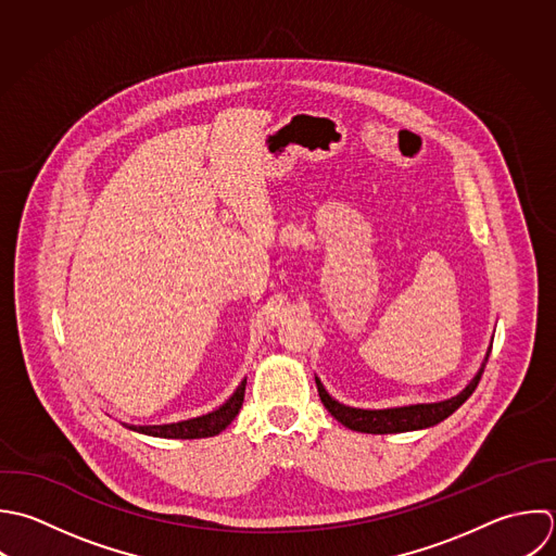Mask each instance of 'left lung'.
<instances>
[{
  "label": "left lung",
  "mask_w": 556,
  "mask_h": 556,
  "mask_svg": "<svg viewBox=\"0 0 556 556\" xmlns=\"http://www.w3.org/2000/svg\"><path fill=\"white\" fill-rule=\"evenodd\" d=\"M490 353H492V349L488 351L485 362L481 364L475 379L457 396H453L448 401H440V403H420V405L392 407V409H357V407H346V405L338 403L336 399H331L318 377H316V386H318V394H320V401L327 407V412L351 431L375 433V435L377 433L383 435V433L418 431V429H429L433 425H440L472 396V392L477 390V386L481 381V375L485 370Z\"/></svg>",
  "instance_id": "8db88e82"
}]
</instances>
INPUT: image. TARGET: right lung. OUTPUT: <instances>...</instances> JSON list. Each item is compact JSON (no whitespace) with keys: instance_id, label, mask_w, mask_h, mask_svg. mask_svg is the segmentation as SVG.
<instances>
[{"instance_id":"right-lung-1","label":"right lung","mask_w":556,"mask_h":556,"mask_svg":"<svg viewBox=\"0 0 556 556\" xmlns=\"http://www.w3.org/2000/svg\"><path fill=\"white\" fill-rule=\"evenodd\" d=\"M244 388H247V379H242V383L236 388V392L229 396V401L225 405H220L218 409L199 416V418H190V420H181V422H173V425H147V427H136V425H125L131 431H138L142 435H151V438H164V440H201V438H214L220 431H225L233 418L238 416L242 401H244Z\"/></svg>"}]
</instances>
